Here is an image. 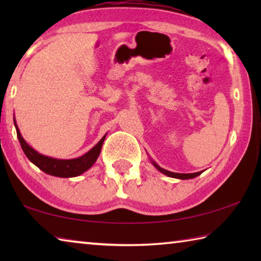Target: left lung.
I'll use <instances>...</instances> for the list:
<instances>
[{
    "label": "left lung",
    "mask_w": 261,
    "mask_h": 261,
    "mask_svg": "<svg viewBox=\"0 0 261 261\" xmlns=\"http://www.w3.org/2000/svg\"><path fill=\"white\" fill-rule=\"evenodd\" d=\"M153 166L156 168L159 171H161L162 174H165L167 176H169V177H174V178H179V179H190V178H194L197 177V176H199L202 171H198V173H193V174H178V173H173V171H169V170H166L161 168L160 166L155 163L154 161H152Z\"/></svg>",
    "instance_id": "8db88e82"
}]
</instances>
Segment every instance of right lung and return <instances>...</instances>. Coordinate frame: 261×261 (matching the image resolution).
Here are the masks:
<instances>
[{"label": "right lung", "instance_id": "obj_1", "mask_svg": "<svg viewBox=\"0 0 261 261\" xmlns=\"http://www.w3.org/2000/svg\"><path fill=\"white\" fill-rule=\"evenodd\" d=\"M14 122L17 131V137H18L20 146L23 148L25 155L28 156L29 160L34 163L39 169H41L43 173L51 176H56V177H76V176L82 175L83 173H85L86 170L90 169V168L94 165L96 159L99 158L101 147H102L103 140L106 138V136H103L93 148H91L90 151L82 156H79L77 159H71V160H60V159L42 155V154L31 147L24 140L23 137H21L18 126L16 124L15 118Z\"/></svg>", "mask_w": 261, "mask_h": 261}]
</instances>
